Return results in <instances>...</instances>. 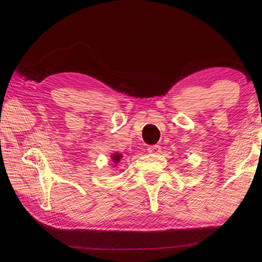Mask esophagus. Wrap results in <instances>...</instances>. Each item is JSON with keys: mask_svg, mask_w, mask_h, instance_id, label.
Returning <instances> with one entry per match:
<instances>
[{"mask_svg": "<svg viewBox=\"0 0 262 262\" xmlns=\"http://www.w3.org/2000/svg\"><path fill=\"white\" fill-rule=\"evenodd\" d=\"M148 151L151 154V155H159L161 152V146L160 145H151L148 148Z\"/></svg>", "mask_w": 262, "mask_h": 262, "instance_id": "34e87169", "label": "esophagus"}]
</instances>
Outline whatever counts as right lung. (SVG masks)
Returning a JSON list of instances; mask_svg holds the SVG:
<instances>
[{
	"mask_svg": "<svg viewBox=\"0 0 262 262\" xmlns=\"http://www.w3.org/2000/svg\"><path fill=\"white\" fill-rule=\"evenodd\" d=\"M121 157H123V155H121V154H117L116 152V154H113V155H112V161H113L114 163H118L121 160Z\"/></svg>",
	"mask_w": 262,
	"mask_h": 262,
	"instance_id": "add662e5",
	"label": "right lung"
}]
</instances>
